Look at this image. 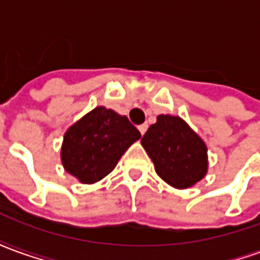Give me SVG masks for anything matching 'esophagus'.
<instances>
[{
  "label": "esophagus",
  "instance_id": "esophagus-1",
  "mask_svg": "<svg viewBox=\"0 0 260 260\" xmlns=\"http://www.w3.org/2000/svg\"><path fill=\"white\" fill-rule=\"evenodd\" d=\"M138 128H139V132H141L142 135H145V132H146V131H147V124H142V125H139V126H138Z\"/></svg>",
  "mask_w": 260,
  "mask_h": 260
}]
</instances>
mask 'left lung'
<instances>
[{
  "mask_svg": "<svg viewBox=\"0 0 260 260\" xmlns=\"http://www.w3.org/2000/svg\"><path fill=\"white\" fill-rule=\"evenodd\" d=\"M141 143L158 177L173 188L186 189L206 177V143L181 117L158 115Z\"/></svg>",
  "mask_w": 260,
  "mask_h": 260,
  "instance_id": "8db88e82",
  "label": "left lung"
}]
</instances>
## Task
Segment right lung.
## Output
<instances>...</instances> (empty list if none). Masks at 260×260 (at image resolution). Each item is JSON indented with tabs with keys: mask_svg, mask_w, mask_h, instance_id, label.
<instances>
[{
	"mask_svg": "<svg viewBox=\"0 0 260 260\" xmlns=\"http://www.w3.org/2000/svg\"><path fill=\"white\" fill-rule=\"evenodd\" d=\"M141 132L125 115L103 106L93 108L64 134L61 163L82 184H96L108 175Z\"/></svg>",
	"mask_w": 260,
	"mask_h": 260,
	"instance_id": "add662e5",
	"label": "right lung"
}]
</instances>
